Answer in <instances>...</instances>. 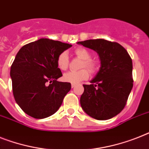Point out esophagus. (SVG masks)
<instances>
[{
  "label": "esophagus",
  "instance_id": "esophagus-1",
  "mask_svg": "<svg viewBox=\"0 0 149 149\" xmlns=\"http://www.w3.org/2000/svg\"><path fill=\"white\" fill-rule=\"evenodd\" d=\"M76 84H73V83H72V85H71V86H72V88H74V87H76Z\"/></svg>",
  "mask_w": 149,
  "mask_h": 149
}]
</instances>
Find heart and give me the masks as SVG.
I'll list each match as a JSON object with an SVG mask.
<instances>
[{"label": "heart", "instance_id": "obj_1", "mask_svg": "<svg viewBox=\"0 0 149 149\" xmlns=\"http://www.w3.org/2000/svg\"><path fill=\"white\" fill-rule=\"evenodd\" d=\"M74 54L77 57L80 58L83 60V63L81 64V68L86 67L91 72H94L98 69V64L95 60H91L90 56L91 54L86 49L79 47L74 50ZM57 66L60 70H66L69 66V57L68 54L66 52H63L58 56ZM86 69H83L79 71H70V72H66L63 75V79L68 83L77 84L81 81L85 80L88 79L89 76V71Z\"/></svg>", "mask_w": 149, "mask_h": 149}]
</instances>
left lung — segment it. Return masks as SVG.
Returning a JSON list of instances; mask_svg holds the SVG:
<instances>
[{"label": "left lung", "instance_id": "left-lung-1", "mask_svg": "<svg viewBox=\"0 0 149 149\" xmlns=\"http://www.w3.org/2000/svg\"><path fill=\"white\" fill-rule=\"evenodd\" d=\"M78 44L98 54L100 68L80 97L83 111L92 118L107 120L124 109L133 86L132 61L126 49L116 42L87 40Z\"/></svg>", "mask_w": 149, "mask_h": 149}]
</instances>
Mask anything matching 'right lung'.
<instances>
[{"mask_svg": "<svg viewBox=\"0 0 149 149\" xmlns=\"http://www.w3.org/2000/svg\"><path fill=\"white\" fill-rule=\"evenodd\" d=\"M71 47L69 43L41 38L18 51L10 74L16 102L26 114L35 118H47L62 105L71 84L57 81L63 74L56 60Z\"/></svg>", "mask_w": 149, "mask_h": 149, "instance_id": "obj_1", "label": "right lung"}]
</instances>
